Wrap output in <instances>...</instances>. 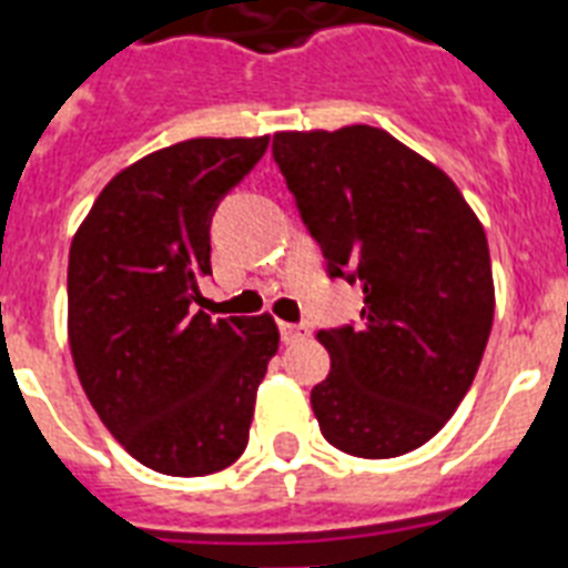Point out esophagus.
I'll use <instances>...</instances> for the list:
<instances>
[{
  "instance_id": "obj_1",
  "label": "esophagus",
  "mask_w": 568,
  "mask_h": 568,
  "mask_svg": "<svg viewBox=\"0 0 568 568\" xmlns=\"http://www.w3.org/2000/svg\"><path fill=\"white\" fill-rule=\"evenodd\" d=\"M280 336H283L285 345H292V342H301L310 336V327L306 324H292V322H283L280 324Z\"/></svg>"
}]
</instances>
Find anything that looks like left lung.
<instances>
[{
	"instance_id": "obj_1",
	"label": "left lung",
	"mask_w": 568,
	"mask_h": 568,
	"mask_svg": "<svg viewBox=\"0 0 568 568\" xmlns=\"http://www.w3.org/2000/svg\"><path fill=\"white\" fill-rule=\"evenodd\" d=\"M274 160L331 280L363 285L361 324L318 333L313 410L333 447H423L474 384L495 318L486 232L453 181L387 130L276 133Z\"/></svg>"
}]
</instances>
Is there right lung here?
Masks as SVG:
<instances>
[{
    "instance_id": "right-lung-1",
    "label": "right lung",
    "mask_w": 568,
    "mask_h": 568,
    "mask_svg": "<svg viewBox=\"0 0 568 568\" xmlns=\"http://www.w3.org/2000/svg\"><path fill=\"white\" fill-rule=\"evenodd\" d=\"M271 136L187 140L94 199L68 258V339L112 438L151 470L205 476L246 449L255 389L280 348L271 315L196 310L211 216Z\"/></svg>"
}]
</instances>
